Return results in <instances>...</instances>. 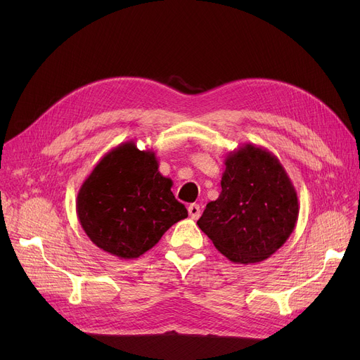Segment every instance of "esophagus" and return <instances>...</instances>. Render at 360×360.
<instances>
[{
    "label": "esophagus",
    "instance_id": "34e87169",
    "mask_svg": "<svg viewBox=\"0 0 360 360\" xmlns=\"http://www.w3.org/2000/svg\"><path fill=\"white\" fill-rule=\"evenodd\" d=\"M188 213H190V217L197 220L200 216H201V209L198 204H190V207H188Z\"/></svg>",
    "mask_w": 360,
    "mask_h": 360
}]
</instances>
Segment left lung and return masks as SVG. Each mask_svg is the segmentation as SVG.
<instances>
[{"instance_id": "left-lung-1", "label": "left lung", "mask_w": 360, "mask_h": 360, "mask_svg": "<svg viewBox=\"0 0 360 360\" xmlns=\"http://www.w3.org/2000/svg\"><path fill=\"white\" fill-rule=\"evenodd\" d=\"M221 193L197 221L226 258L267 259L292 235L299 202L288 172L271 151L243 144L224 159Z\"/></svg>"}]
</instances>
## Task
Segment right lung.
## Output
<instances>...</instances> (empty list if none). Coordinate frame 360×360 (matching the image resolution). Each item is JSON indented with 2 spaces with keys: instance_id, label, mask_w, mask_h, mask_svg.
I'll list each match as a JSON object with an SVG mask.
<instances>
[{
  "instance_id": "1",
  "label": "right lung",
  "mask_w": 360,
  "mask_h": 360,
  "mask_svg": "<svg viewBox=\"0 0 360 360\" xmlns=\"http://www.w3.org/2000/svg\"><path fill=\"white\" fill-rule=\"evenodd\" d=\"M159 172L155 151L127 141L94 166L80 186L75 209L83 231L102 251L134 259L151 250L188 212Z\"/></svg>"
}]
</instances>
